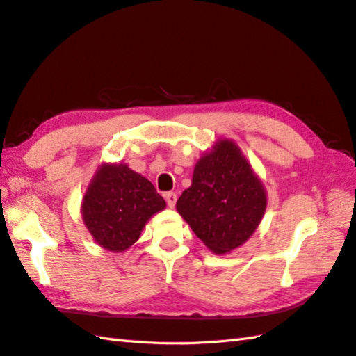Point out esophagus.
I'll list each match as a JSON object with an SVG mask.
<instances>
[{
	"mask_svg": "<svg viewBox=\"0 0 356 356\" xmlns=\"http://www.w3.org/2000/svg\"><path fill=\"white\" fill-rule=\"evenodd\" d=\"M163 197H165V200H167V203H168L170 208H175V206H176V202H177V195H176L175 193H167V194H165Z\"/></svg>",
	"mask_w": 356,
	"mask_h": 356,
	"instance_id": "34e87169",
	"label": "esophagus"
}]
</instances>
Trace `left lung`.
<instances>
[{
    "label": "left lung",
    "instance_id": "8db88e82",
    "mask_svg": "<svg viewBox=\"0 0 356 356\" xmlns=\"http://www.w3.org/2000/svg\"><path fill=\"white\" fill-rule=\"evenodd\" d=\"M177 212L203 244L225 254L249 239L267 209L262 180L232 139H218L197 161Z\"/></svg>",
    "mask_w": 356,
    "mask_h": 356
}]
</instances>
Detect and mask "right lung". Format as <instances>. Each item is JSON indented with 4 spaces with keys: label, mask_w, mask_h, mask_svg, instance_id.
Masks as SVG:
<instances>
[{
    "label": "right lung",
    "mask_w": 356,
    "mask_h": 356,
    "mask_svg": "<svg viewBox=\"0 0 356 356\" xmlns=\"http://www.w3.org/2000/svg\"><path fill=\"white\" fill-rule=\"evenodd\" d=\"M165 206L152 181L129 165L103 162L89 181L80 212L94 241L121 253L138 241L145 222Z\"/></svg>",
    "instance_id": "1"
}]
</instances>
